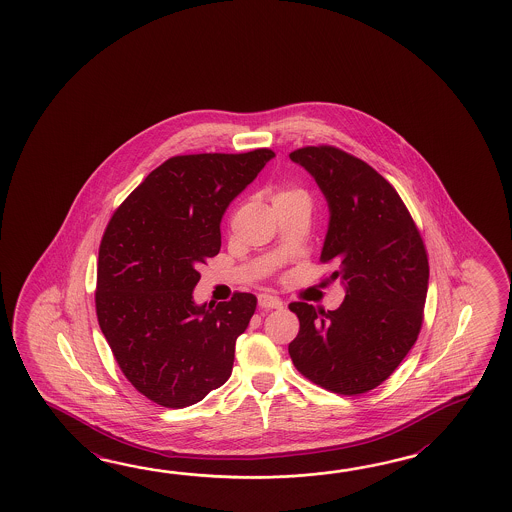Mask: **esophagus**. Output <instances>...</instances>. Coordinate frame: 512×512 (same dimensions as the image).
<instances>
[{
  "instance_id": "esophagus-1",
  "label": "esophagus",
  "mask_w": 512,
  "mask_h": 512,
  "mask_svg": "<svg viewBox=\"0 0 512 512\" xmlns=\"http://www.w3.org/2000/svg\"><path fill=\"white\" fill-rule=\"evenodd\" d=\"M258 304L261 309H282L283 302L278 296H272V294H260L258 296Z\"/></svg>"
}]
</instances>
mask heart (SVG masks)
Wrapping results in <instances>:
<instances>
[{
  "instance_id": "heart-1",
  "label": "heart",
  "mask_w": 512,
  "mask_h": 512,
  "mask_svg": "<svg viewBox=\"0 0 512 512\" xmlns=\"http://www.w3.org/2000/svg\"><path fill=\"white\" fill-rule=\"evenodd\" d=\"M272 203H291V201H304L309 203V197L302 188H293V186H278L272 190Z\"/></svg>"
}]
</instances>
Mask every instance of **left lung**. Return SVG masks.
<instances>
[{
	"instance_id": "1",
	"label": "left lung",
	"mask_w": 512,
	"mask_h": 512,
	"mask_svg": "<svg viewBox=\"0 0 512 512\" xmlns=\"http://www.w3.org/2000/svg\"><path fill=\"white\" fill-rule=\"evenodd\" d=\"M291 161L326 196L329 227L320 254L337 271L346 298L335 311L293 302L300 331L289 344L296 370L340 395L386 381L423 326L428 258L403 199L370 164L333 146H305Z\"/></svg>"
}]
</instances>
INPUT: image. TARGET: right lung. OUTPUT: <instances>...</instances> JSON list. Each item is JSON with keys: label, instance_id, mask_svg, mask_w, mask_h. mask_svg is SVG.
<instances>
[{"label": "right lung", "instance_id": "add662e5", "mask_svg": "<svg viewBox=\"0 0 512 512\" xmlns=\"http://www.w3.org/2000/svg\"><path fill=\"white\" fill-rule=\"evenodd\" d=\"M274 152L177 155L124 199L100 241L98 326L137 392L166 408L229 381L256 296L197 305L199 267L221 249L219 223Z\"/></svg>", "mask_w": 512, "mask_h": 512}]
</instances>
